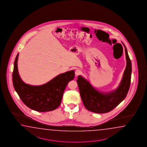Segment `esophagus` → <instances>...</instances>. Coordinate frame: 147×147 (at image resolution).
<instances>
[{
    "instance_id": "34e87169",
    "label": "esophagus",
    "mask_w": 147,
    "mask_h": 147,
    "mask_svg": "<svg viewBox=\"0 0 147 147\" xmlns=\"http://www.w3.org/2000/svg\"><path fill=\"white\" fill-rule=\"evenodd\" d=\"M81 74V71L80 70H79V69H77V70H76V71H75V75H76V77L78 76L79 75H80Z\"/></svg>"
}]
</instances>
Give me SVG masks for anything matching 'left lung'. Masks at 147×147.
<instances>
[{
    "instance_id": "8db88e82",
    "label": "left lung",
    "mask_w": 147,
    "mask_h": 147,
    "mask_svg": "<svg viewBox=\"0 0 147 147\" xmlns=\"http://www.w3.org/2000/svg\"><path fill=\"white\" fill-rule=\"evenodd\" d=\"M122 43L125 47L126 67L121 83L116 89L107 93L101 92L95 89L82 76L78 77L77 81L82 101L85 107L91 112L95 113L109 112L126 96L129 89L132 69L126 47L123 42Z\"/></svg>"
}]
</instances>
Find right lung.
Listing matches in <instances>:
<instances>
[{"label":"right lung","mask_w":147,"mask_h":147,"mask_svg":"<svg viewBox=\"0 0 147 147\" xmlns=\"http://www.w3.org/2000/svg\"><path fill=\"white\" fill-rule=\"evenodd\" d=\"M18 54L15 59L12 82L16 91L24 104L30 109L40 112L55 110L60 105L67 84L75 77L74 70L58 75L41 86L25 84L18 72Z\"/></svg>","instance_id":"right-lung-1"}]
</instances>
